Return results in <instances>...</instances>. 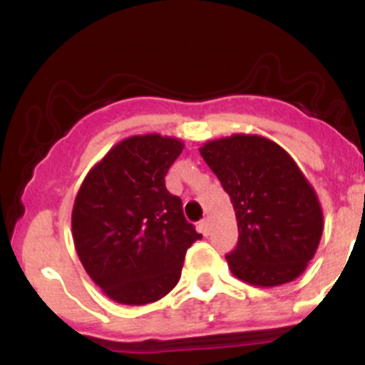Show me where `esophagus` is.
<instances>
[{
  "mask_svg": "<svg viewBox=\"0 0 365 365\" xmlns=\"http://www.w3.org/2000/svg\"><path fill=\"white\" fill-rule=\"evenodd\" d=\"M197 228H199V232L202 233V235H209V232H211V230H209V220H202V221H199V225H197Z\"/></svg>",
  "mask_w": 365,
  "mask_h": 365,
  "instance_id": "esophagus-1",
  "label": "esophagus"
}]
</instances>
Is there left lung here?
<instances>
[{
	"instance_id": "obj_1",
	"label": "left lung",
	"mask_w": 365,
	"mask_h": 365,
	"mask_svg": "<svg viewBox=\"0 0 365 365\" xmlns=\"http://www.w3.org/2000/svg\"><path fill=\"white\" fill-rule=\"evenodd\" d=\"M200 156L235 209L238 242L230 271L255 287H278L304 273L322 235L316 192L290 154L261 135L225 137Z\"/></svg>"
}]
</instances>
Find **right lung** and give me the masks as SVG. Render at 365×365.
<instances>
[{
  "label": "right lung",
  "instance_id": "right-lung-1",
  "mask_svg": "<svg viewBox=\"0 0 365 365\" xmlns=\"http://www.w3.org/2000/svg\"><path fill=\"white\" fill-rule=\"evenodd\" d=\"M183 150L173 137L133 135L83 178L72 233L92 282L118 304L145 305L178 283L187 249L200 240L165 177Z\"/></svg>",
  "mask_w": 365,
  "mask_h": 365
}]
</instances>
